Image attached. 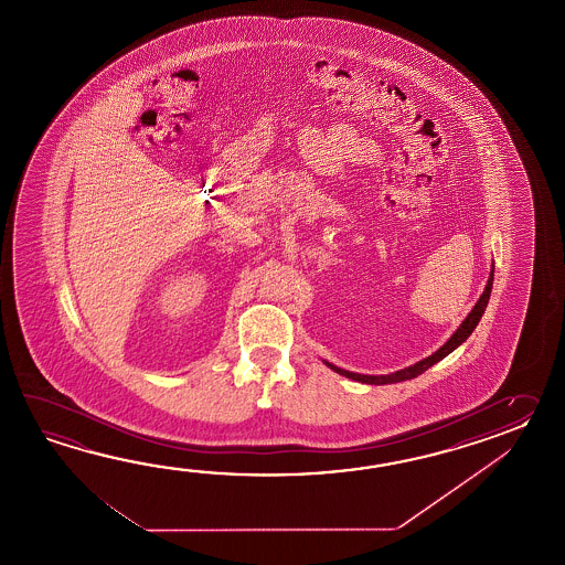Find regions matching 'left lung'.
Instances as JSON below:
<instances>
[{"mask_svg": "<svg viewBox=\"0 0 565 565\" xmlns=\"http://www.w3.org/2000/svg\"><path fill=\"white\" fill-rule=\"evenodd\" d=\"M492 277H494V265L491 268V277L487 280V287L482 290V295H480V299L477 300V305L472 307V311L469 312V317L460 323L457 331L452 333V337L446 341L443 348L438 349V351H434L433 355H428L426 360L418 361V363H414V365H409V367H404V370H399V372L387 373V375H363V373H353L348 372V370H341V367H337L333 363H329V361H324L333 372L341 373V375H345L349 380H355V382H361V384H372V385H384V384H397V382H406V380H414V377H418L420 373L426 372L428 367H433L434 363H438L440 360H445L448 353H452L455 349L460 345V343H465L467 339H469L470 333L477 329V324H479L480 317H482V312L487 309V305H489V297H491V288H492Z\"/></svg>", "mask_w": 565, "mask_h": 565, "instance_id": "1", "label": "left lung"}]
</instances>
